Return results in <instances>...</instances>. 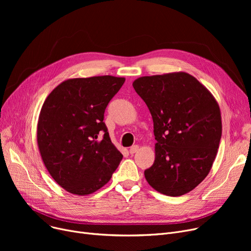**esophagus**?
<instances>
[{"label": "esophagus", "instance_id": "obj_1", "mask_svg": "<svg viewBox=\"0 0 251 251\" xmlns=\"http://www.w3.org/2000/svg\"><path fill=\"white\" fill-rule=\"evenodd\" d=\"M138 150H139V147H138V146H133V147L130 148L129 151H130V153H135Z\"/></svg>", "mask_w": 251, "mask_h": 251}]
</instances>
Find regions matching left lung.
<instances>
[{
    "label": "left lung",
    "mask_w": 251,
    "mask_h": 251,
    "mask_svg": "<svg viewBox=\"0 0 251 251\" xmlns=\"http://www.w3.org/2000/svg\"><path fill=\"white\" fill-rule=\"evenodd\" d=\"M153 121L155 159L144 171L150 185L168 196L193 190L209 173L222 136L219 103L186 72L142 76L132 83Z\"/></svg>",
    "instance_id": "8db88e82"
}]
</instances>
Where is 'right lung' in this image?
<instances>
[{
    "label": "right lung",
    "mask_w": 251,
    "mask_h": 251,
    "mask_svg": "<svg viewBox=\"0 0 251 251\" xmlns=\"http://www.w3.org/2000/svg\"><path fill=\"white\" fill-rule=\"evenodd\" d=\"M124 82V77L111 75L71 78L46 99L37 147L50 175L66 191L81 196L96 192L120 164L123 155L111 141L103 114Z\"/></svg>",
    "instance_id": "obj_1"
}]
</instances>
